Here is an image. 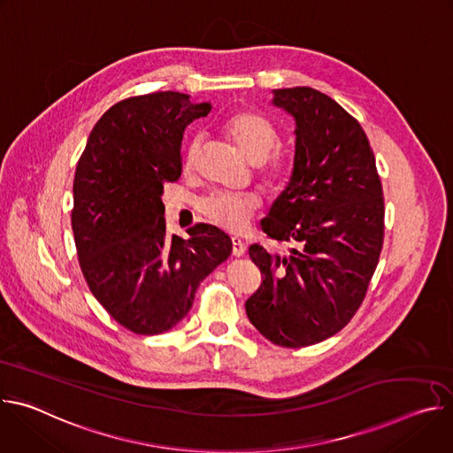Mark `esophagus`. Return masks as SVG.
<instances>
[{
	"mask_svg": "<svg viewBox=\"0 0 453 453\" xmlns=\"http://www.w3.org/2000/svg\"><path fill=\"white\" fill-rule=\"evenodd\" d=\"M231 242H233V254H234L236 257H242V256L245 254V250H247L245 243H243L240 238H236V236H234Z\"/></svg>",
	"mask_w": 453,
	"mask_h": 453,
	"instance_id": "34e87169",
	"label": "esophagus"
}]
</instances>
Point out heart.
Segmentation results:
<instances>
[{
    "mask_svg": "<svg viewBox=\"0 0 453 453\" xmlns=\"http://www.w3.org/2000/svg\"><path fill=\"white\" fill-rule=\"evenodd\" d=\"M222 131L256 165L265 184L271 188L287 184L292 173V161L281 152H273L280 143V134L265 114L240 111L224 121ZM197 156L199 142H191L184 154V170L193 168ZM257 210H260V199L252 193H215L203 203L204 217L227 233L245 231Z\"/></svg>",
    "mask_w": 453,
    "mask_h": 453,
    "instance_id": "heart-1",
    "label": "heart"
}]
</instances>
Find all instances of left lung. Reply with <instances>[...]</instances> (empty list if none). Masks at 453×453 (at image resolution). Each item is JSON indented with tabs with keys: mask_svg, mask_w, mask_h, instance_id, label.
I'll list each match as a JSON object with an SVG mask.
<instances>
[{
	"mask_svg": "<svg viewBox=\"0 0 453 453\" xmlns=\"http://www.w3.org/2000/svg\"><path fill=\"white\" fill-rule=\"evenodd\" d=\"M273 93L296 119V154L262 229L290 249L249 247L264 281L245 311L273 344L304 348L341 332L362 304L383 245V191L369 140L348 111L311 88Z\"/></svg>",
	"mask_w": 453,
	"mask_h": 453,
	"instance_id": "8db88e82",
	"label": "left lung"
}]
</instances>
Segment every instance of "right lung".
<instances>
[{
    "label": "right lung",
    "mask_w": 453,
    "mask_h": 453,
    "mask_svg": "<svg viewBox=\"0 0 453 453\" xmlns=\"http://www.w3.org/2000/svg\"><path fill=\"white\" fill-rule=\"evenodd\" d=\"M210 111L175 91L121 100L96 121L77 165L72 227L82 274L138 335L173 328L233 249L210 224L189 227L188 240L166 236L163 186L180 177L184 128Z\"/></svg>",
    "instance_id": "right-lung-1"
}]
</instances>
